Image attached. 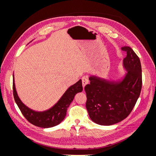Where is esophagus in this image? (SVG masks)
Returning a JSON list of instances; mask_svg holds the SVG:
<instances>
[{
  "mask_svg": "<svg viewBox=\"0 0 156 156\" xmlns=\"http://www.w3.org/2000/svg\"><path fill=\"white\" fill-rule=\"evenodd\" d=\"M82 81H83V87H85L87 84L88 83V76H84V77H83V79H82Z\"/></svg>",
  "mask_w": 156,
  "mask_h": 156,
  "instance_id": "1",
  "label": "esophagus"
}]
</instances>
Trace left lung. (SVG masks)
<instances>
[{"mask_svg": "<svg viewBox=\"0 0 156 156\" xmlns=\"http://www.w3.org/2000/svg\"><path fill=\"white\" fill-rule=\"evenodd\" d=\"M121 49L127 53L123 60V76L105 79L90 75V83L84 88L89 116L101 126H111L124 120L140 94L142 71L139 58L129 47H123Z\"/></svg>", "mask_w": 156, "mask_h": 156, "instance_id": "8db88e82", "label": "left lung"}]
</instances>
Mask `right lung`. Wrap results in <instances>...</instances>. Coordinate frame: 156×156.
Here are the masks:
<instances>
[{"instance_id":"right-lung-1","label":"right lung","mask_w":156,"mask_h":156,"mask_svg":"<svg viewBox=\"0 0 156 156\" xmlns=\"http://www.w3.org/2000/svg\"><path fill=\"white\" fill-rule=\"evenodd\" d=\"M82 91V80L80 79L66 90L53 106L43 111H37L27 107L21 100L16 90L14 75L13 74V92L16 104L23 116L30 123L43 128L54 127L61 123L65 119L68 108L73 101L75 96Z\"/></svg>"}]
</instances>
